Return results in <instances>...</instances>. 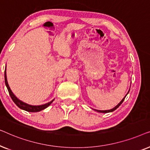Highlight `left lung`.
<instances>
[{
  "label": "left lung",
  "instance_id": "1",
  "mask_svg": "<svg viewBox=\"0 0 150 150\" xmlns=\"http://www.w3.org/2000/svg\"><path fill=\"white\" fill-rule=\"evenodd\" d=\"M129 91H130V90H129V91H128V93H129ZM128 93H127L126 95V96H125V97H124V98H123L122 101H121V102H120V103H119V104H117V106H115V107H114L113 108H112V109H110V110H96V109H94V110H96V111H97V112H104V113H106V112H112V111H114L115 110H116L117 108L119 107V106H120L121 105V104H122V102H124V99H125V98L126 97V96L128 95Z\"/></svg>",
  "mask_w": 150,
  "mask_h": 150
}]
</instances>
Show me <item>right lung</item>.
Wrapping results in <instances>:
<instances>
[{
    "label": "right lung",
    "mask_w": 150,
    "mask_h": 150,
    "mask_svg": "<svg viewBox=\"0 0 150 150\" xmlns=\"http://www.w3.org/2000/svg\"><path fill=\"white\" fill-rule=\"evenodd\" d=\"M5 82L6 87H7V89H8V91H9L10 97L11 98V99L13 101L14 103H15L16 105H17L20 108H21V109H22V110H26V111H28V112H38V111H40V110H44L46 108L48 107V106H50L51 103H52V102L54 101V100H52V101H50V102H48V103H46L45 104H42V105L33 106V105H30V104H28L26 103H24V102H22L21 100L18 99V98L16 97V96L13 93V92L11 91V90L10 89V88L9 87V85H8L7 80V75H6V68L5 69Z\"/></svg>",
    "instance_id": "obj_1"
}]
</instances>
